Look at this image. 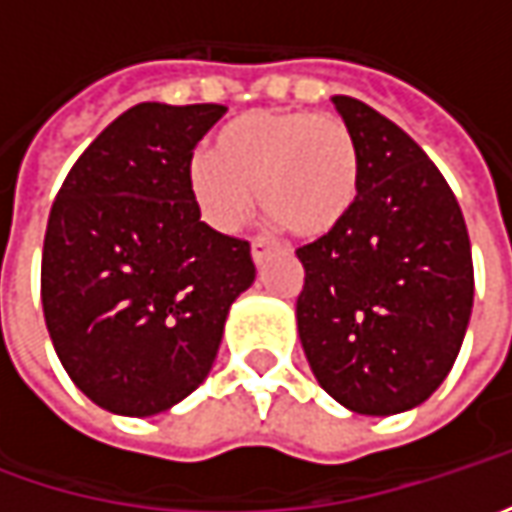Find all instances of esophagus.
Returning a JSON list of instances; mask_svg holds the SVG:
<instances>
[{
  "label": "esophagus",
  "instance_id": "1",
  "mask_svg": "<svg viewBox=\"0 0 512 512\" xmlns=\"http://www.w3.org/2000/svg\"><path fill=\"white\" fill-rule=\"evenodd\" d=\"M270 242L267 239H262V236H256L253 242H250V253H253V262H262L267 253H270Z\"/></svg>",
  "mask_w": 512,
  "mask_h": 512
}]
</instances>
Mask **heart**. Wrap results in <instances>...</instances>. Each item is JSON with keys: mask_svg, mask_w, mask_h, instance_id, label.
Here are the masks:
<instances>
[{"mask_svg": "<svg viewBox=\"0 0 512 512\" xmlns=\"http://www.w3.org/2000/svg\"><path fill=\"white\" fill-rule=\"evenodd\" d=\"M187 185L205 222L236 230L256 202L299 239L333 233L356 207L362 156L353 130L333 113L250 110L216 136L213 153L199 150Z\"/></svg>", "mask_w": 512, "mask_h": 512, "instance_id": "b5f03b06", "label": "heart"}]
</instances>
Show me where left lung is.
<instances>
[{"instance_id": "8db88e82", "label": "left lung", "mask_w": 512, "mask_h": 512, "mask_svg": "<svg viewBox=\"0 0 512 512\" xmlns=\"http://www.w3.org/2000/svg\"><path fill=\"white\" fill-rule=\"evenodd\" d=\"M362 156V190L333 233L296 250L299 339L313 376L353 413L390 416L436 393L473 310L462 207L399 125L333 96Z\"/></svg>"}]
</instances>
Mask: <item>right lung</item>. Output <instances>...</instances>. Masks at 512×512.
I'll list each match as a JSON object with an SVG mask.
<instances>
[{
	"label": "right lung",
	"instance_id": "right-lung-1",
	"mask_svg": "<svg viewBox=\"0 0 512 512\" xmlns=\"http://www.w3.org/2000/svg\"><path fill=\"white\" fill-rule=\"evenodd\" d=\"M225 105L142 102L76 159L50 207L42 307L73 384L119 416H153L213 367L236 296L253 285L245 239L202 222L193 148Z\"/></svg>",
	"mask_w": 512,
	"mask_h": 512
}]
</instances>
